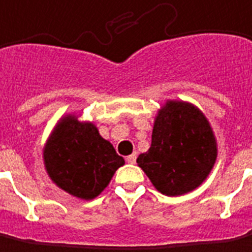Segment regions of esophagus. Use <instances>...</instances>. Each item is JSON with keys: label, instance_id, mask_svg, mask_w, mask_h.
<instances>
[{"label": "esophagus", "instance_id": "esophagus-1", "mask_svg": "<svg viewBox=\"0 0 252 252\" xmlns=\"http://www.w3.org/2000/svg\"><path fill=\"white\" fill-rule=\"evenodd\" d=\"M126 162L128 163H136V153H133L131 156L126 157Z\"/></svg>", "mask_w": 252, "mask_h": 252}]
</instances>
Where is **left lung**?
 Instances as JSON below:
<instances>
[{"mask_svg": "<svg viewBox=\"0 0 252 252\" xmlns=\"http://www.w3.org/2000/svg\"><path fill=\"white\" fill-rule=\"evenodd\" d=\"M217 142L205 114L188 102L168 101L158 112L147 153L136 162L163 195L179 196L206 180Z\"/></svg>", "mask_w": 252, "mask_h": 252, "instance_id": "8db88e82", "label": "left lung"}]
</instances>
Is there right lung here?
I'll return each instance as SVG.
<instances>
[{
	"mask_svg": "<svg viewBox=\"0 0 252 252\" xmlns=\"http://www.w3.org/2000/svg\"><path fill=\"white\" fill-rule=\"evenodd\" d=\"M43 161L56 186L84 200L98 196L126 163L93 123H80L73 114L56 126L45 146Z\"/></svg>",
	"mask_w": 252,
	"mask_h": 252,
	"instance_id": "obj_1",
	"label": "right lung"
}]
</instances>
